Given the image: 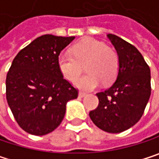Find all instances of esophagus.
<instances>
[{"label": "esophagus", "mask_w": 159, "mask_h": 159, "mask_svg": "<svg viewBox=\"0 0 159 159\" xmlns=\"http://www.w3.org/2000/svg\"><path fill=\"white\" fill-rule=\"evenodd\" d=\"M85 95H86V93H83V92H80V93H79V97H80V98H81V97H84Z\"/></svg>", "instance_id": "obj_1"}]
</instances>
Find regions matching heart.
<instances>
[{"mask_svg":"<svg viewBox=\"0 0 159 159\" xmlns=\"http://www.w3.org/2000/svg\"><path fill=\"white\" fill-rule=\"evenodd\" d=\"M85 64L88 73L77 79L75 85L89 91L96 88L100 80L104 84L113 81L119 68V57L115 50L93 38H86L75 44L72 54L64 52L58 57V67L68 80H74Z\"/></svg>","mask_w":159,"mask_h":159,"instance_id":"heart-1","label":"heart"}]
</instances>
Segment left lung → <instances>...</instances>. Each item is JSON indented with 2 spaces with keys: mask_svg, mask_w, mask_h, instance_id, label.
<instances>
[{
  "mask_svg": "<svg viewBox=\"0 0 159 159\" xmlns=\"http://www.w3.org/2000/svg\"><path fill=\"white\" fill-rule=\"evenodd\" d=\"M107 36L119 57L118 75L109 89L96 93L98 106L89 115L100 129L120 133L142 118L151 95V72L133 45L111 34Z\"/></svg>",
  "mask_w": 159,
  "mask_h": 159,
  "instance_id": "obj_1",
  "label": "left lung"
}]
</instances>
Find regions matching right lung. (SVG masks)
<instances>
[{
  "instance_id": "right-lung-1",
  "label": "right lung",
  "mask_w": 159,
  "mask_h": 159,
  "mask_svg": "<svg viewBox=\"0 0 159 159\" xmlns=\"http://www.w3.org/2000/svg\"><path fill=\"white\" fill-rule=\"evenodd\" d=\"M75 36L44 34L14 58L6 76L9 108L24 131L43 136L62 123L66 103L78 97L76 89L58 67V57Z\"/></svg>"
}]
</instances>
